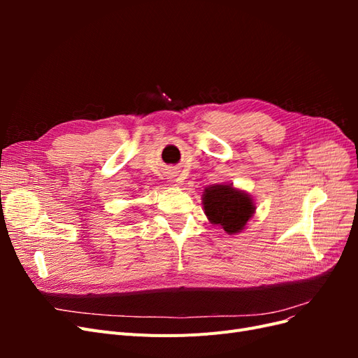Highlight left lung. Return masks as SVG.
Listing matches in <instances>:
<instances>
[{"mask_svg":"<svg viewBox=\"0 0 358 358\" xmlns=\"http://www.w3.org/2000/svg\"><path fill=\"white\" fill-rule=\"evenodd\" d=\"M203 208L208 220L220 225L229 234L245 230L246 222L252 218L255 204L249 194L236 189L231 183H218L204 189Z\"/></svg>","mask_w":358,"mask_h":358,"instance_id":"obj_1","label":"left lung"}]
</instances>
